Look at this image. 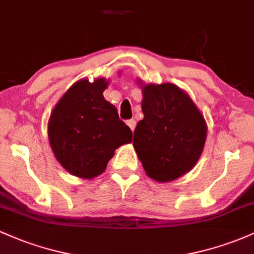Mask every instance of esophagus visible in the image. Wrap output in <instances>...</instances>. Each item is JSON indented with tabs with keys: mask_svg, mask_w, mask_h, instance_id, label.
<instances>
[{
	"mask_svg": "<svg viewBox=\"0 0 254 254\" xmlns=\"http://www.w3.org/2000/svg\"><path fill=\"white\" fill-rule=\"evenodd\" d=\"M127 127L131 129V131L135 130V127H136V121H135V119H129V121H127Z\"/></svg>",
	"mask_w": 254,
	"mask_h": 254,
	"instance_id": "obj_1",
	"label": "esophagus"
}]
</instances>
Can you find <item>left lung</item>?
Here are the masks:
<instances>
[{
	"label": "left lung",
	"instance_id": "left-lung-1",
	"mask_svg": "<svg viewBox=\"0 0 254 254\" xmlns=\"http://www.w3.org/2000/svg\"><path fill=\"white\" fill-rule=\"evenodd\" d=\"M144 118L133 132V147L144 171L169 182L190 171L206 141V123L185 91L171 83L142 88Z\"/></svg>",
	"mask_w": 254,
	"mask_h": 254
}]
</instances>
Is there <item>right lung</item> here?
<instances>
[{"instance_id":"add662e5","label":"right lung","mask_w":254,"mask_h":254,"mask_svg":"<svg viewBox=\"0 0 254 254\" xmlns=\"http://www.w3.org/2000/svg\"><path fill=\"white\" fill-rule=\"evenodd\" d=\"M106 86L105 78L74 83L50 116L48 136L55 158L77 177L99 176L114 150L132 140L116 106L102 95Z\"/></svg>"}]
</instances>
